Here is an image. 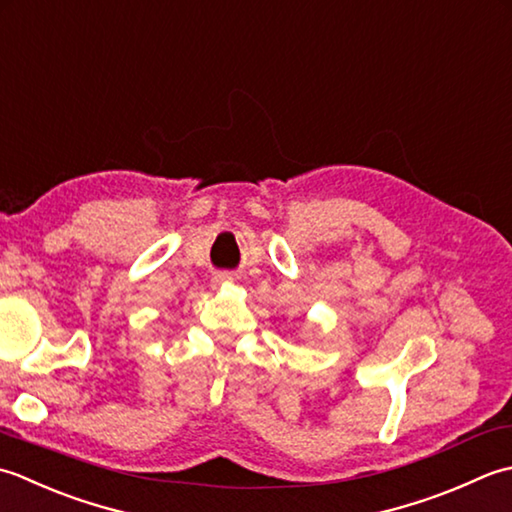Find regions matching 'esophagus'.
Returning a JSON list of instances; mask_svg holds the SVG:
<instances>
[{"label": "esophagus", "instance_id": "34e87169", "mask_svg": "<svg viewBox=\"0 0 512 512\" xmlns=\"http://www.w3.org/2000/svg\"><path fill=\"white\" fill-rule=\"evenodd\" d=\"M232 280H234V276L229 274V271H216L212 283L214 285H225V283H232Z\"/></svg>", "mask_w": 512, "mask_h": 512}]
</instances>
